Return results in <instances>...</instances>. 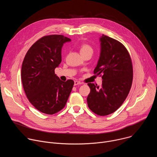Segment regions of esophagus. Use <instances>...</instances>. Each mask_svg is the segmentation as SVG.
Segmentation results:
<instances>
[{"label":"esophagus","instance_id":"esophagus-1","mask_svg":"<svg viewBox=\"0 0 157 157\" xmlns=\"http://www.w3.org/2000/svg\"><path fill=\"white\" fill-rule=\"evenodd\" d=\"M82 83L80 82V81H75V83H74V84H75V86H77V85H78V84H81Z\"/></svg>","mask_w":157,"mask_h":157}]
</instances>
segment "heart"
Listing matches in <instances>:
<instances>
[{"label": "heart", "mask_w": 157, "mask_h": 157, "mask_svg": "<svg viewBox=\"0 0 157 157\" xmlns=\"http://www.w3.org/2000/svg\"><path fill=\"white\" fill-rule=\"evenodd\" d=\"M93 50L92 47L90 45H89V44H84L80 48V53L81 55L84 53H90L93 54Z\"/></svg>", "instance_id": "1"}]
</instances>
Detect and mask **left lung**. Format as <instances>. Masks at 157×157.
<instances>
[{
  "label": "left lung",
  "mask_w": 157,
  "mask_h": 157,
  "mask_svg": "<svg viewBox=\"0 0 157 157\" xmlns=\"http://www.w3.org/2000/svg\"><path fill=\"white\" fill-rule=\"evenodd\" d=\"M101 52L94 74L102 75L99 86L88 83L91 89L87 98L89 108L104 116L113 113L125 100L132 86L133 69L130 56L119 41L102 35L99 38Z\"/></svg>",
  "instance_id": "left-lung-1"
}]
</instances>
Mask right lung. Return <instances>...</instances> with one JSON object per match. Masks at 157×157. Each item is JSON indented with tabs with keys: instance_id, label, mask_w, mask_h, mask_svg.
<instances>
[{
	"instance_id": "right-lung-1",
	"label": "right lung",
	"mask_w": 157,
	"mask_h": 157,
	"mask_svg": "<svg viewBox=\"0 0 157 157\" xmlns=\"http://www.w3.org/2000/svg\"><path fill=\"white\" fill-rule=\"evenodd\" d=\"M70 41L63 35L44 36L30 47L22 63L21 78L26 96L43 113L53 114L61 110L71 92L74 81L64 82L55 74L61 62L63 44Z\"/></svg>"
}]
</instances>
